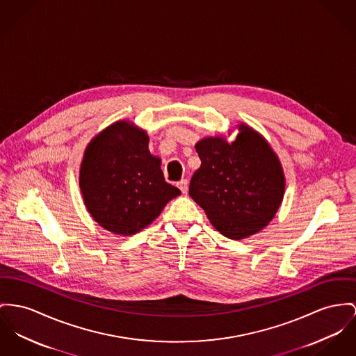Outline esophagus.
<instances>
[{"mask_svg": "<svg viewBox=\"0 0 356 356\" xmlns=\"http://www.w3.org/2000/svg\"><path fill=\"white\" fill-rule=\"evenodd\" d=\"M178 188L181 189V191H182L184 194H186V193H188V181H186V179L179 181V182H178Z\"/></svg>", "mask_w": 356, "mask_h": 356, "instance_id": "obj_1", "label": "esophagus"}]
</instances>
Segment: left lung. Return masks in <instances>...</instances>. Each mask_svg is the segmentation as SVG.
<instances>
[{"mask_svg": "<svg viewBox=\"0 0 356 356\" xmlns=\"http://www.w3.org/2000/svg\"><path fill=\"white\" fill-rule=\"evenodd\" d=\"M232 143L218 135L195 144L201 167L190 181L189 195L224 236L241 240L258 234L284 200V168L258 131L241 122Z\"/></svg>", "mask_w": 356, "mask_h": 356, "instance_id": "left-lung-1", "label": "left lung"}]
</instances>
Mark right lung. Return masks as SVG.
I'll list each match as a JSON object with an SVG mask.
<instances>
[{
    "mask_svg": "<svg viewBox=\"0 0 356 356\" xmlns=\"http://www.w3.org/2000/svg\"><path fill=\"white\" fill-rule=\"evenodd\" d=\"M147 132L120 120L88 144L79 167V189L88 212L104 229L131 236L162 213L181 190L167 184L161 158L148 149Z\"/></svg>",
    "mask_w": 356,
    "mask_h": 356,
    "instance_id": "obj_1",
    "label": "right lung"
}]
</instances>
